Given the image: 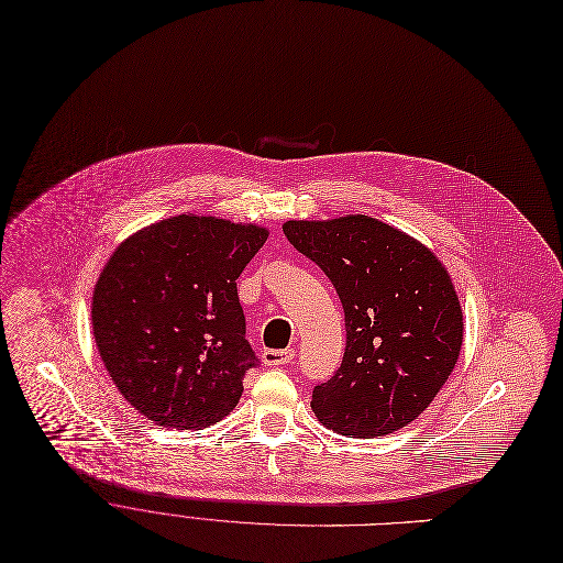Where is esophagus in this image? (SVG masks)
<instances>
[{
    "mask_svg": "<svg viewBox=\"0 0 563 563\" xmlns=\"http://www.w3.org/2000/svg\"><path fill=\"white\" fill-rule=\"evenodd\" d=\"M291 358H294V349H264L262 353V363L266 367L287 365Z\"/></svg>",
    "mask_w": 563,
    "mask_h": 563,
    "instance_id": "34e87169",
    "label": "esophagus"
}]
</instances>
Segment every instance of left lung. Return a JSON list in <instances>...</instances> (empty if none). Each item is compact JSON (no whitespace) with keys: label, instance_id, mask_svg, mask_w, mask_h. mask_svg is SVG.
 Segmentation results:
<instances>
[{"label":"left lung","instance_id":"obj_1","mask_svg":"<svg viewBox=\"0 0 563 563\" xmlns=\"http://www.w3.org/2000/svg\"><path fill=\"white\" fill-rule=\"evenodd\" d=\"M283 232L329 276L344 308V358L312 390L317 420L353 438L418 420L463 344L461 301L445 266L418 240L365 214L287 221Z\"/></svg>","mask_w":563,"mask_h":563}]
</instances>
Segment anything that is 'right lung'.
I'll return each instance as SVG.
<instances>
[{
	"instance_id": "obj_1",
	"label": "right lung",
	"mask_w": 563,
	"mask_h": 563,
	"mask_svg": "<svg viewBox=\"0 0 563 563\" xmlns=\"http://www.w3.org/2000/svg\"><path fill=\"white\" fill-rule=\"evenodd\" d=\"M269 230L180 214L118 246L96 283L91 319L100 358L121 393L157 427L223 420L257 365L236 278Z\"/></svg>"
}]
</instances>
